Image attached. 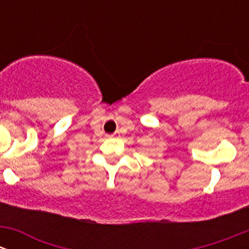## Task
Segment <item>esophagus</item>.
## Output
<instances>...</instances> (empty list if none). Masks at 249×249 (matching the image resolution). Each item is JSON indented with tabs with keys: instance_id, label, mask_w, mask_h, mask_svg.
<instances>
[{
	"instance_id": "1",
	"label": "esophagus",
	"mask_w": 249,
	"mask_h": 249,
	"mask_svg": "<svg viewBox=\"0 0 249 249\" xmlns=\"http://www.w3.org/2000/svg\"><path fill=\"white\" fill-rule=\"evenodd\" d=\"M115 135H117V132H114V134H113V135H112V136H115Z\"/></svg>"
}]
</instances>
